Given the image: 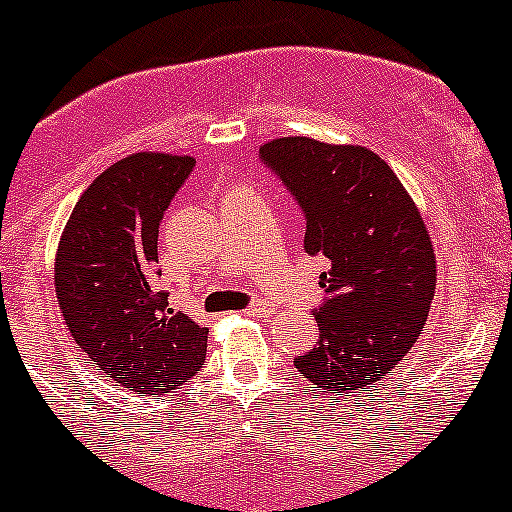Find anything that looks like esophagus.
<instances>
[{
    "instance_id": "1",
    "label": "esophagus",
    "mask_w": 512,
    "mask_h": 512,
    "mask_svg": "<svg viewBox=\"0 0 512 512\" xmlns=\"http://www.w3.org/2000/svg\"><path fill=\"white\" fill-rule=\"evenodd\" d=\"M271 312H274V309H271V304L256 302V304H251V307H248L243 314H248V317H269Z\"/></svg>"
}]
</instances>
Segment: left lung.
<instances>
[{"label": "left lung", "mask_w": 512, "mask_h": 512, "mask_svg": "<svg viewBox=\"0 0 512 512\" xmlns=\"http://www.w3.org/2000/svg\"><path fill=\"white\" fill-rule=\"evenodd\" d=\"M261 159L307 215L304 251L325 256L320 340L294 358L299 373L337 396L375 386L414 348L426 325L437 256L409 190L358 144L271 139Z\"/></svg>", "instance_id": "1"}]
</instances>
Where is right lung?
<instances>
[{
    "label": "right lung",
    "instance_id": "add662e5",
    "mask_svg": "<svg viewBox=\"0 0 512 512\" xmlns=\"http://www.w3.org/2000/svg\"><path fill=\"white\" fill-rule=\"evenodd\" d=\"M187 154L137 152L103 170L75 203L55 253V294L98 375L149 396L205 363L208 330L154 289L159 220L190 175Z\"/></svg>",
    "mask_w": 512,
    "mask_h": 512
}]
</instances>
